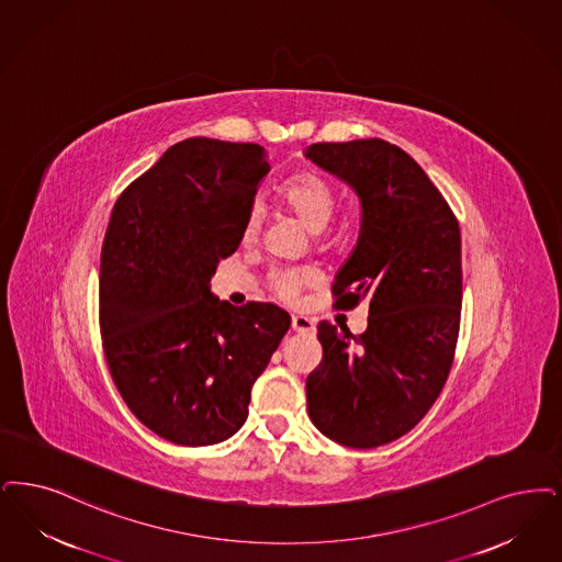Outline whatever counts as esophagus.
<instances>
[{"mask_svg":"<svg viewBox=\"0 0 562 562\" xmlns=\"http://www.w3.org/2000/svg\"><path fill=\"white\" fill-rule=\"evenodd\" d=\"M292 330L299 335H315V322L305 315H292Z\"/></svg>","mask_w":562,"mask_h":562,"instance_id":"obj_1","label":"esophagus"}]
</instances>
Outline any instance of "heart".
<instances>
[{
  "label": "heart",
  "instance_id": "b5f03b06",
  "mask_svg": "<svg viewBox=\"0 0 562 562\" xmlns=\"http://www.w3.org/2000/svg\"><path fill=\"white\" fill-rule=\"evenodd\" d=\"M280 199L292 215L312 234H322L328 227L333 215H335V206H337L333 188L314 173H301V176L286 181L280 190ZM261 225H263V209L259 204H255L248 211L247 220H245V232H243L245 240H255L261 232ZM312 280H314V273L310 270H301V268L271 273L273 291L286 301H294L299 296V291L305 284H310Z\"/></svg>",
  "mask_w": 562,
  "mask_h": 562
}]
</instances>
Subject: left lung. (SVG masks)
Masks as SVG:
<instances>
[{"instance_id": "left-lung-1", "label": "left lung", "mask_w": 562, "mask_h": 562, "mask_svg": "<svg viewBox=\"0 0 562 562\" xmlns=\"http://www.w3.org/2000/svg\"><path fill=\"white\" fill-rule=\"evenodd\" d=\"M305 157L360 201V236L333 292L345 310L368 303L360 337L317 324L324 358L307 376V412L340 446L379 448L416 427L448 381L462 307L460 227L423 167L384 139L312 144Z\"/></svg>"}]
</instances>
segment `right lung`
I'll use <instances>...</instances> for the list:
<instances>
[{"label": "right lung", "mask_w": 562, "mask_h": 562, "mask_svg": "<svg viewBox=\"0 0 562 562\" xmlns=\"http://www.w3.org/2000/svg\"><path fill=\"white\" fill-rule=\"evenodd\" d=\"M270 173L257 144L190 137L119 196L100 257V335L114 384L158 437L201 448L245 425L291 315L211 292Z\"/></svg>", "instance_id": "obj_1"}]
</instances>
